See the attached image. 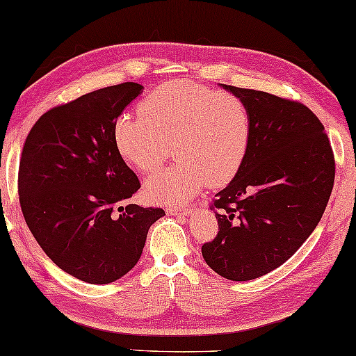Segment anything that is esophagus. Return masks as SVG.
<instances>
[{
    "label": "esophagus",
    "instance_id": "1",
    "mask_svg": "<svg viewBox=\"0 0 356 356\" xmlns=\"http://www.w3.org/2000/svg\"><path fill=\"white\" fill-rule=\"evenodd\" d=\"M191 208H185V207H168L166 208V213L170 216L172 214H184V213H190Z\"/></svg>",
    "mask_w": 356,
    "mask_h": 356
}]
</instances>
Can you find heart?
I'll return each mask as SVG.
<instances>
[{"label": "heart", "instance_id": "b5f03b06", "mask_svg": "<svg viewBox=\"0 0 356 356\" xmlns=\"http://www.w3.org/2000/svg\"><path fill=\"white\" fill-rule=\"evenodd\" d=\"M248 140L250 114L239 97L184 80L156 88L140 113L122 114L114 127L117 151L142 172L157 170L172 145L179 162L145 182L159 204H184L207 184H227L243 163Z\"/></svg>", "mask_w": 356, "mask_h": 356}]
</instances>
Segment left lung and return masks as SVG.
I'll list each match as a JSON object with an SVG mask.
<instances>
[{
    "mask_svg": "<svg viewBox=\"0 0 356 356\" xmlns=\"http://www.w3.org/2000/svg\"><path fill=\"white\" fill-rule=\"evenodd\" d=\"M245 103L250 140L234 179L216 194L218 236L202 256L229 281H252L296 253L321 220L335 180V157L319 118L305 104L224 85Z\"/></svg>",
    "mask_w": 356,
    "mask_h": 356,
    "instance_id": "8db88e82",
    "label": "left lung"
}]
</instances>
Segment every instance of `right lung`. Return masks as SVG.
I'll return each mask as SVG.
<instances>
[{"mask_svg":"<svg viewBox=\"0 0 356 356\" xmlns=\"http://www.w3.org/2000/svg\"><path fill=\"white\" fill-rule=\"evenodd\" d=\"M138 83L97 89L49 109L26 137L18 196L35 241L54 264L88 284L120 280L140 259L162 208L122 207L138 188L114 142L117 117Z\"/></svg>","mask_w":356,"mask_h":356,"instance_id":"1","label":"right lung"}]
</instances>
